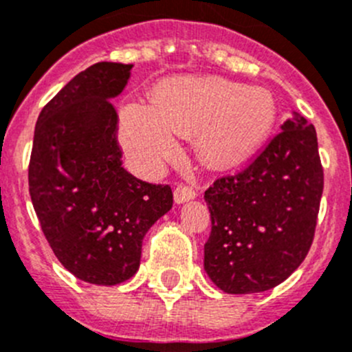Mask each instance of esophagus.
Here are the masks:
<instances>
[{
    "label": "esophagus",
    "instance_id": "esophagus-1",
    "mask_svg": "<svg viewBox=\"0 0 352 352\" xmlns=\"http://www.w3.org/2000/svg\"><path fill=\"white\" fill-rule=\"evenodd\" d=\"M195 197H197V192L190 185H183V183H179V185L174 188V200H176V204H183L186 202V200L195 199Z\"/></svg>",
    "mask_w": 352,
    "mask_h": 352
}]
</instances>
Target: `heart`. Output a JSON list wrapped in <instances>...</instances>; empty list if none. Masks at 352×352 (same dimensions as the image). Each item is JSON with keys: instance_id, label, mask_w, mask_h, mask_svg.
Masks as SVG:
<instances>
[{"instance_id": "obj_1", "label": "heart", "mask_w": 352, "mask_h": 352, "mask_svg": "<svg viewBox=\"0 0 352 352\" xmlns=\"http://www.w3.org/2000/svg\"><path fill=\"white\" fill-rule=\"evenodd\" d=\"M270 91L221 79H195L160 93L157 103H129L120 113V140L133 167L153 174L179 150V133H199L204 153L230 162L256 146L273 126Z\"/></svg>"}]
</instances>
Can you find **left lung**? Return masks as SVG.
<instances>
[{"instance_id":"left-lung-1","label":"left lung","mask_w":352,"mask_h":352,"mask_svg":"<svg viewBox=\"0 0 352 352\" xmlns=\"http://www.w3.org/2000/svg\"><path fill=\"white\" fill-rule=\"evenodd\" d=\"M323 193L316 129L299 113L233 174L206 190L204 270L226 294H256L287 280L309 252Z\"/></svg>"}]
</instances>
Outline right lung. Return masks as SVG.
Listing matches in <instances>:
<instances>
[{
    "mask_svg": "<svg viewBox=\"0 0 352 352\" xmlns=\"http://www.w3.org/2000/svg\"><path fill=\"white\" fill-rule=\"evenodd\" d=\"M131 63L100 62L70 79L41 110L29 162V193L41 230L67 271L117 285L138 271L143 236L173 207L169 185L122 167L112 100Z\"/></svg>",
    "mask_w": 352,
    "mask_h": 352,
    "instance_id": "right-lung-1",
    "label": "right lung"
}]
</instances>
